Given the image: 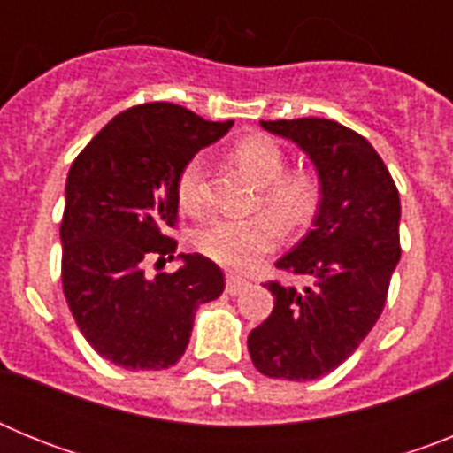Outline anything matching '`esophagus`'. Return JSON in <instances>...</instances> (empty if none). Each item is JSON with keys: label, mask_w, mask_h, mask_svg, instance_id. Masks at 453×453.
Returning a JSON list of instances; mask_svg holds the SVG:
<instances>
[{"label": "esophagus", "mask_w": 453, "mask_h": 453, "mask_svg": "<svg viewBox=\"0 0 453 453\" xmlns=\"http://www.w3.org/2000/svg\"><path fill=\"white\" fill-rule=\"evenodd\" d=\"M247 286H250V283H247V279H242V276L226 274V292H229V295H240Z\"/></svg>", "instance_id": "34e87169"}]
</instances>
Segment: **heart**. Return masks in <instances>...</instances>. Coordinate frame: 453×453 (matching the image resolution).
I'll use <instances>...</instances> for the list:
<instances>
[{
    "instance_id": "heart-1",
    "label": "heart",
    "mask_w": 453,
    "mask_h": 453,
    "mask_svg": "<svg viewBox=\"0 0 453 453\" xmlns=\"http://www.w3.org/2000/svg\"><path fill=\"white\" fill-rule=\"evenodd\" d=\"M235 165L258 186V203L286 231H295L313 218L318 206V183L306 172H286V156L274 140L254 134L240 138L231 150ZM202 156L183 163L177 177V199L186 213L206 208ZM279 231L267 215L251 218H211L203 222L192 245L199 254L231 270H250L276 247Z\"/></svg>"
}]
</instances>
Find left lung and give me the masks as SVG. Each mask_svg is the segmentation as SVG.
Segmentation results:
<instances>
[{
    "label": "left lung",
    "mask_w": 453,
    "mask_h": 453,
    "mask_svg": "<svg viewBox=\"0 0 453 453\" xmlns=\"http://www.w3.org/2000/svg\"><path fill=\"white\" fill-rule=\"evenodd\" d=\"M261 127L295 142L318 172L313 229L276 261L315 283L303 290L267 283L274 308L247 347L261 374L313 381L358 349L386 306L402 256L399 192L374 147L334 119H261Z\"/></svg>",
    "instance_id": "1"
}]
</instances>
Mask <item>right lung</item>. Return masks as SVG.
I'll list each match as a JSON object with an SVG mask.
<instances>
[{
	"label": "right lung",
	"instance_id": "1",
	"mask_svg": "<svg viewBox=\"0 0 453 453\" xmlns=\"http://www.w3.org/2000/svg\"><path fill=\"white\" fill-rule=\"evenodd\" d=\"M234 127L177 104L127 108L72 163L61 222L63 292L83 338L124 370H165L190 342L197 308L224 290L202 254H179L172 274L147 276L150 258H174L177 177L183 163Z\"/></svg>",
	"mask_w": 453,
	"mask_h": 453
}]
</instances>
